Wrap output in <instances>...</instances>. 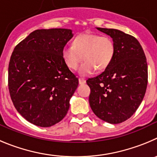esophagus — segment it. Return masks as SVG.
<instances>
[{
	"label": "esophagus",
	"mask_w": 157,
	"mask_h": 157,
	"mask_svg": "<svg viewBox=\"0 0 157 157\" xmlns=\"http://www.w3.org/2000/svg\"><path fill=\"white\" fill-rule=\"evenodd\" d=\"M86 83V80L84 79H82V78H79V84H84Z\"/></svg>",
	"instance_id": "esophagus-1"
}]
</instances>
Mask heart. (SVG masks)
Instances as JSON below:
<instances>
[{
  "instance_id": "b5f03b06",
  "label": "heart",
  "mask_w": 157,
  "mask_h": 157,
  "mask_svg": "<svg viewBox=\"0 0 157 157\" xmlns=\"http://www.w3.org/2000/svg\"><path fill=\"white\" fill-rule=\"evenodd\" d=\"M115 53V44L112 38L93 33H82L73 40V45L66 44L62 50V57L71 70L79 68L81 76H87L95 71L105 70L112 62Z\"/></svg>"
}]
</instances>
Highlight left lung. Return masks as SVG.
I'll use <instances>...</instances> for the list:
<instances>
[{
  "instance_id": "8db88e82",
  "label": "left lung",
  "mask_w": 157,
  "mask_h": 157,
  "mask_svg": "<svg viewBox=\"0 0 157 157\" xmlns=\"http://www.w3.org/2000/svg\"><path fill=\"white\" fill-rule=\"evenodd\" d=\"M96 29L112 38L115 53L105 71L87 80L89 103L99 119L120 124L135 113L143 99L148 82L146 58L134 36L119 29Z\"/></svg>"
}]
</instances>
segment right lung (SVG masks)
I'll list each match as a JSON object with an SVG mask.
<instances>
[{"mask_svg":"<svg viewBox=\"0 0 157 157\" xmlns=\"http://www.w3.org/2000/svg\"><path fill=\"white\" fill-rule=\"evenodd\" d=\"M73 36L68 29H36L12 52L11 98L17 111L36 126H53L68 112L79 82L63 61L62 50Z\"/></svg>","mask_w":157,"mask_h":157,"instance_id":"1","label":"right lung"}]
</instances>
